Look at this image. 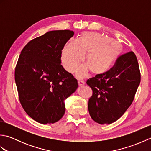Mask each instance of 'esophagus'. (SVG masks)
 Masks as SVG:
<instances>
[{"label": "esophagus", "mask_w": 151, "mask_h": 151, "mask_svg": "<svg viewBox=\"0 0 151 151\" xmlns=\"http://www.w3.org/2000/svg\"><path fill=\"white\" fill-rule=\"evenodd\" d=\"M78 85L80 86H84L85 84V82L84 81H78Z\"/></svg>", "instance_id": "esophagus-1"}]
</instances>
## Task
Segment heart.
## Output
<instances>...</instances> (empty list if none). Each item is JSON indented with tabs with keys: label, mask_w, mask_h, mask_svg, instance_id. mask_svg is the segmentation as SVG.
I'll list each match as a JSON object with an SVG mask.
<instances>
[{
	"label": "heart",
	"mask_w": 151,
	"mask_h": 151,
	"mask_svg": "<svg viewBox=\"0 0 151 151\" xmlns=\"http://www.w3.org/2000/svg\"><path fill=\"white\" fill-rule=\"evenodd\" d=\"M123 50L122 44L117 40L95 32L83 33L76 40H70L64 46L62 52V62L65 69L73 73L78 64L86 56V63L79 67L76 73L78 78H84L90 69L95 75L108 71Z\"/></svg>",
	"instance_id": "b5f03b06"
}]
</instances>
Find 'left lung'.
<instances>
[{
	"instance_id": "left-lung-1",
	"label": "left lung",
	"mask_w": 151,
	"mask_h": 151,
	"mask_svg": "<svg viewBox=\"0 0 151 151\" xmlns=\"http://www.w3.org/2000/svg\"><path fill=\"white\" fill-rule=\"evenodd\" d=\"M141 75L137 58L133 52L119 57L106 73L87 81L93 90L88 102L92 119L101 124L119 119L132 104Z\"/></svg>"
}]
</instances>
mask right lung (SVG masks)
<instances>
[{"label": "right lung", "mask_w": 151, "mask_h": 151, "mask_svg": "<svg viewBox=\"0 0 151 151\" xmlns=\"http://www.w3.org/2000/svg\"><path fill=\"white\" fill-rule=\"evenodd\" d=\"M74 32H47L22 49L15 70L19 101L26 113L41 124L58 121L65 101L78 87L77 80L61 65L63 47Z\"/></svg>", "instance_id": "1"}]
</instances>
